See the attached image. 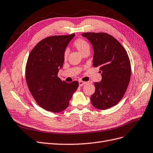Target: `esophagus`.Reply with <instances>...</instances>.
Wrapping results in <instances>:
<instances>
[{
  "instance_id": "esophagus-1",
  "label": "esophagus",
  "mask_w": 153,
  "mask_h": 153,
  "mask_svg": "<svg viewBox=\"0 0 153 153\" xmlns=\"http://www.w3.org/2000/svg\"><path fill=\"white\" fill-rule=\"evenodd\" d=\"M86 84V82H84L82 81H79V86H82L83 85H84V84Z\"/></svg>"
}]
</instances>
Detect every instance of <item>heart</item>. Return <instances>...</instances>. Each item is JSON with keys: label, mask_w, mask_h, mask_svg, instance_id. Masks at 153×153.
<instances>
[{"label": "heart", "mask_w": 153, "mask_h": 153, "mask_svg": "<svg viewBox=\"0 0 153 153\" xmlns=\"http://www.w3.org/2000/svg\"><path fill=\"white\" fill-rule=\"evenodd\" d=\"M73 46L81 55L84 52H89L90 46L89 43L83 38H77L73 43ZM67 58V52H65L64 53V59L65 60Z\"/></svg>", "instance_id": "1"}]
</instances>
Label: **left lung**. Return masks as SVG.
<instances>
[{
  "instance_id": "1",
  "label": "left lung",
  "mask_w": 153,
  "mask_h": 153,
  "mask_svg": "<svg viewBox=\"0 0 153 153\" xmlns=\"http://www.w3.org/2000/svg\"><path fill=\"white\" fill-rule=\"evenodd\" d=\"M94 49L93 65L98 67L101 82H94L91 97L96 108L106 110L119 103L125 94L131 75V62L126 49L114 36L105 33H84Z\"/></svg>"
}]
</instances>
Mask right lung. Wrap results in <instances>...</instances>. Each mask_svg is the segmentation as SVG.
Segmentation results:
<instances>
[{
	"instance_id": "right-lung-1",
	"label": "right lung",
	"mask_w": 153,
	"mask_h": 153,
	"mask_svg": "<svg viewBox=\"0 0 153 153\" xmlns=\"http://www.w3.org/2000/svg\"><path fill=\"white\" fill-rule=\"evenodd\" d=\"M75 36H52L38 42L28 56L25 69L27 85L36 102L52 112L66 109L79 86L78 81L67 83L57 74L64 62V53Z\"/></svg>"
}]
</instances>
